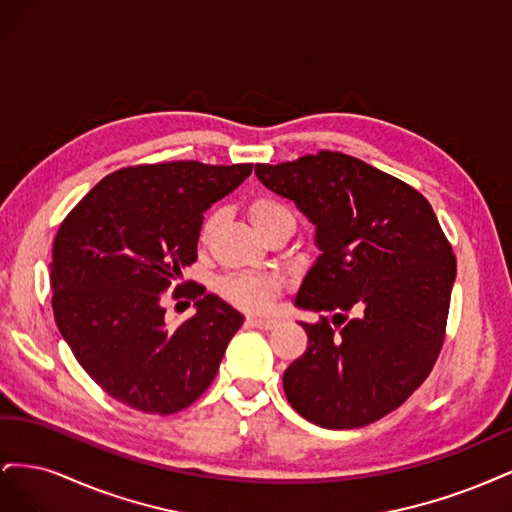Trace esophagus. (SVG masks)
Instances as JSON below:
<instances>
[{"mask_svg": "<svg viewBox=\"0 0 512 512\" xmlns=\"http://www.w3.org/2000/svg\"><path fill=\"white\" fill-rule=\"evenodd\" d=\"M277 318H265V316H250L247 318V324H250V327H254V329H275L277 327Z\"/></svg>", "mask_w": 512, "mask_h": 512, "instance_id": "esophagus-1", "label": "esophagus"}]
</instances>
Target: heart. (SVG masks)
I'll return each mask as SVG.
<instances>
[{"label": "heart", "mask_w": 512, "mask_h": 512, "mask_svg": "<svg viewBox=\"0 0 512 512\" xmlns=\"http://www.w3.org/2000/svg\"><path fill=\"white\" fill-rule=\"evenodd\" d=\"M247 213H250L252 224L260 230H265L271 222L280 220V218H292L290 209L280 203L277 198L271 196H258L254 198L250 207H247ZM213 228V220L207 218L200 226V239H207L209 232ZM218 290L222 297L230 303H235L237 307L243 309H262L267 307L269 301L273 299V294L277 290V282L271 275H256V273H235L222 277L218 282Z\"/></svg>", "instance_id": "1"}]
</instances>
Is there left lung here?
Wrapping results in <instances>:
<instances>
[{
  "label": "left lung",
  "instance_id": "8db88e82",
  "mask_svg": "<svg viewBox=\"0 0 512 512\" xmlns=\"http://www.w3.org/2000/svg\"><path fill=\"white\" fill-rule=\"evenodd\" d=\"M256 177L316 226L320 250L294 297L324 316L299 322L307 350L284 371L290 406L324 429L374 423L438 359L457 277L453 247L423 194L346 153L256 164Z\"/></svg>",
  "mask_w": 512,
  "mask_h": 512
}]
</instances>
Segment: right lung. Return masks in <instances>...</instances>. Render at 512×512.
Masks as SVG:
<instances>
[{"instance_id":"add662e5","label":"right lung","mask_w":512,"mask_h":512,"mask_svg":"<svg viewBox=\"0 0 512 512\" xmlns=\"http://www.w3.org/2000/svg\"><path fill=\"white\" fill-rule=\"evenodd\" d=\"M252 175V164L166 162L121 168L76 205L53 245V314L76 361L121 404L173 414L203 395L243 314L179 286L196 260L203 213ZM197 299L177 330L165 292Z\"/></svg>"}]
</instances>
